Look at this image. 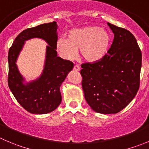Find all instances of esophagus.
I'll return each instance as SVG.
<instances>
[{"mask_svg": "<svg viewBox=\"0 0 149 149\" xmlns=\"http://www.w3.org/2000/svg\"><path fill=\"white\" fill-rule=\"evenodd\" d=\"M73 70H76V71H79V70H80V67L78 65H74V67H73Z\"/></svg>", "mask_w": 149, "mask_h": 149, "instance_id": "34e87169", "label": "esophagus"}]
</instances>
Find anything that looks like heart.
<instances>
[{
	"label": "heart",
	"instance_id": "heart-1",
	"mask_svg": "<svg viewBox=\"0 0 149 149\" xmlns=\"http://www.w3.org/2000/svg\"><path fill=\"white\" fill-rule=\"evenodd\" d=\"M110 33L97 26L73 29L67 33V39L59 38L56 48L62 57L73 59L79 51L84 62L95 63L106 56L111 43Z\"/></svg>",
	"mask_w": 149,
	"mask_h": 149
}]
</instances>
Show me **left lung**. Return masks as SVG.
Listing matches in <instances>:
<instances>
[{
  "label": "left lung",
  "mask_w": 149,
  "mask_h": 149,
  "mask_svg": "<svg viewBox=\"0 0 149 149\" xmlns=\"http://www.w3.org/2000/svg\"><path fill=\"white\" fill-rule=\"evenodd\" d=\"M114 40L107 54L95 63H84L81 70L87 104L95 112L115 114L124 109L140 87L142 53L129 31L108 23Z\"/></svg>",
  "instance_id": "obj_1"
}]
</instances>
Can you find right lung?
<instances>
[{"instance_id":"1","label":"right lung","mask_w":149,"mask_h":149,"mask_svg":"<svg viewBox=\"0 0 149 149\" xmlns=\"http://www.w3.org/2000/svg\"><path fill=\"white\" fill-rule=\"evenodd\" d=\"M56 22L44 23L23 31L15 38L8 54V84L17 102L32 114H46L55 110L62 101L60 86L73 63L57 56L56 42L57 40ZM41 38L49 44L47 48L45 67L37 80L24 84V79L16 65L17 56L26 40Z\"/></svg>"}]
</instances>
